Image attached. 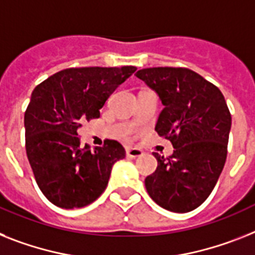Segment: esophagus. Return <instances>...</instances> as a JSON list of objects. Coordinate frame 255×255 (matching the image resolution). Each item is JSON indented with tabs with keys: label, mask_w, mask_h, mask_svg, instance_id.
Listing matches in <instances>:
<instances>
[{
	"label": "esophagus",
	"mask_w": 255,
	"mask_h": 255,
	"mask_svg": "<svg viewBox=\"0 0 255 255\" xmlns=\"http://www.w3.org/2000/svg\"><path fill=\"white\" fill-rule=\"evenodd\" d=\"M126 155H128V157L135 159V157L142 156L143 151L139 150V148H134V147H128L126 148Z\"/></svg>",
	"instance_id": "esophagus-1"
}]
</instances>
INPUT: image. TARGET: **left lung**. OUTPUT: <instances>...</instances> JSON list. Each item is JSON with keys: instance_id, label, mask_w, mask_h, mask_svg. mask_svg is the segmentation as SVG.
Masks as SVG:
<instances>
[{"instance_id": "8db88e82", "label": "left lung", "mask_w": 255, "mask_h": 255, "mask_svg": "<svg viewBox=\"0 0 255 255\" xmlns=\"http://www.w3.org/2000/svg\"><path fill=\"white\" fill-rule=\"evenodd\" d=\"M164 105L155 130L170 140L173 153L156 157L144 180L160 207L189 212L208 198L227 159L232 117L222 91L186 67H148L136 71Z\"/></svg>"}]
</instances>
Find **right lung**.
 Listing matches in <instances>:
<instances>
[{
  "label": "right lung",
  "mask_w": 255,
  "mask_h": 255,
  "mask_svg": "<svg viewBox=\"0 0 255 255\" xmlns=\"http://www.w3.org/2000/svg\"><path fill=\"white\" fill-rule=\"evenodd\" d=\"M135 66L70 67L35 87L24 113L26 152L33 176L49 202L79 208L102 195L113 164L125 157L117 140L90 150L78 129L100 117V108Z\"/></svg>",
  "instance_id": "right-lung-1"
}]
</instances>
